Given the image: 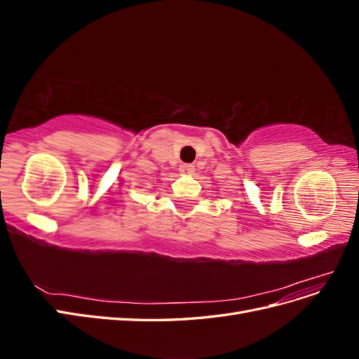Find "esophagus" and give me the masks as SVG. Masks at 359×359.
Returning a JSON list of instances; mask_svg holds the SVG:
<instances>
[{"instance_id": "obj_1", "label": "esophagus", "mask_w": 359, "mask_h": 359, "mask_svg": "<svg viewBox=\"0 0 359 359\" xmlns=\"http://www.w3.org/2000/svg\"><path fill=\"white\" fill-rule=\"evenodd\" d=\"M180 172L182 173V175H193L194 173V166H191V165H181L180 166Z\"/></svg>"}]
</instances>
